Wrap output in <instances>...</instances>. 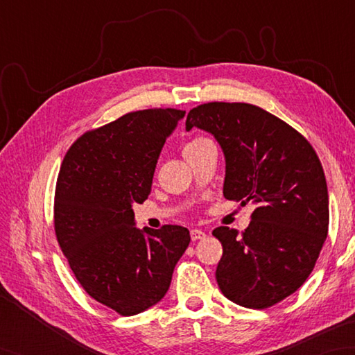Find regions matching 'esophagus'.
<instances>
[{
    "instance_id": "obj_1",
    "label": "esophagus",
    "mask_w": 355,
    "mask_h": 355,
    "mask_svg": "<svg viewBox=\"0 0 355 355\" xmlns=\"http://www.w3.org/2000/svg\"><path fill=\"white\" fill-rule=\"evenodd\" d=\"M191 238H192V241H198V239L206 238V233L200 230V229H192L191 230Z\"/></svg>"
}]
</instances>
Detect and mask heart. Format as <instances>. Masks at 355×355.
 Listing matches in <instances>:
<instances>
[{
    "mask_svg": "<svg viewBox=\"0 0 355 355\" xmlns=\"http://www.w3.org/2000/svg\"><path fill=\"white\" fill-rule=\"evenodd\" d=\"M202 140H206V139H195V140H192V141L187 143V145L184 146V149H187V148H192V146H195V145H198V143H201Z\"/></svg>",
    "mask_w": 355,
    "mask_h": 355,
    "instance_id": "heart-1",
    "label": "heart"
}]
</instances>
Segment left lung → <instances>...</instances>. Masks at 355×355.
<instances>
[{
    "label": "left lung",
    "instance_id": "8db88e82",
    "mask_svg": "<svg viewBox=\"0 0 355 355\" xmlns=\"http://www.w3.org/2000/svg\"><path fill=\"white\" fill-rule=\"evenodd\" d=\"M193 126L214 134L223 148L224 197L256 206L241 235L225 225L212 232L223 245L218 286L241 306H273L304 285L327 239L322 163L302 134L256 105H198L186 120L187 131Z\"/></svg>",
    "mask_w": 355,
    "mask_h": 355
}]
</instances>
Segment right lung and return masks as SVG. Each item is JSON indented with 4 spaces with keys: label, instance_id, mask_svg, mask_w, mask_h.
Segmentation results:
<instances>
[{
    "label": "right lung",
    "instance_id": "add662e5",
    "mask_svg": "<svg viewBox=\"0 0 355 355\" xmlns=\"http://www.w3.org/2000/svg\"><path fill=\"white\" fill-rule=\"evenodd\" d=\"M184 114L175 108L128 112L82 134L59 171V247L82 288L122 315L160 302L191 243L182 225L139 230L132 210L150 193L158 155Z\"/></svg>",
    "mask_w": 355,
    "mask_h": 355
}]
</instances>
